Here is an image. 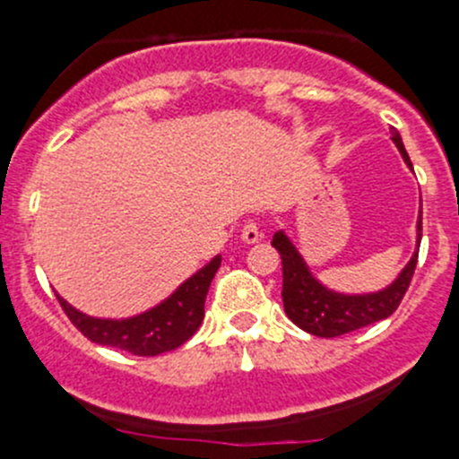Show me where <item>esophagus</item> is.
Wrapping results in <instances>:
<instances>
[{
  "label": "esophagus",
  "mask_w": 459,
  "mask_h": 459,
  "mask_svg": "<svg viewBox=\"0 0 459 459\" xmlns=\"http://www.w3.org/2000/svg\"><path fill=\"white\" fill-rule=\"evenodd\" d=\"M262 239V230H259L257 221H247L242 229V242L244 244H255Z\"/></svg>",
  "instance_id": "esophagus-1"
}]
</instances>
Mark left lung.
Listing matches in <instances>:
<instances>
[{
  "mask_svg": "<svg viewBox=\"0 0 459 459\" xmlns=\"http://www.w3.org/2000/svg\"><path fill=\"white\" fill-rule=\"evenodd\" d=\"M391 140L400 151L404 164L413 170L400 133L391 128ZM422 202V200H420ZM420 242H422V206L418 217V238H415V253L411 255L409 264L400 271V275L384 289L373 293H340L335 289H328L326 284L313 275L311 266L302 253L298 251L289 235L284 230H277L273 235V247L277 248L281 257V273H284V284H281V299H284V311L295 326L311 333L317 337H337L344 333L358 331L368 324L386 319L397 311L402 298L413 277L415 264H418Z\"/></svg>",
  "mask_w": 459,
  "mask_h": 459,
  "instance_id": "left-lung-1",
  "label": "left lung"
}]
</instances>
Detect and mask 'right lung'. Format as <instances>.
I'll return each instance as SVG.
<instances>
[{"label": "right lung", "mask_w": 459, "mask_h": 459, "mask_svg": "<svg viewBox=\"0 0 459 459\" xmlns=\"http://www.w3.org/2000/svg\"><path fill=\"white\" fill-rule=\"evenodd\" d=\"M220 264L221 255H215L186 281H182L169 298L131 317H92L71 307L62 295H57V299L68 319L91 342L128 351L142 358H152L166 351H175L200 328L208 286Z\"/></svg>", "instance_id": "obj_1"}]
</instances>
